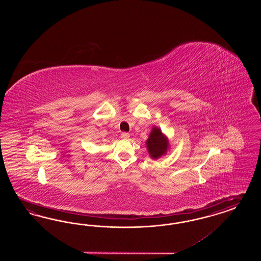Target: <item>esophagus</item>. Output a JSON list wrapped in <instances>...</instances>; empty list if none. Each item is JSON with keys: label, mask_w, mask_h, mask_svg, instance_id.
<instances>
[{"label": "esophagus", "mask_w": 261, "mask_h": 261, "mask_svg": "<svg viewBox=\"0 0 261 261\" xmlns=\"http://www.w3.org/2000/svg\"><path fill=\"white\" fill-rule=\"evenodd\" d=\"M129 137H130V135L128 134V133H121L120 135V138L122 139V140H128L129 139Z\"/></svg>", "instance_id": "34e87169"}]
</instances>
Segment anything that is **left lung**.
<instances>
[{
    "instance_id": "1",
    "label": "left lung",
    "mask_w": 261,
    "mask_h": 261,
    "mask_svg": "<svg viewBox=\"0 0 261 261\" xmlns=\"http://www.w3.org/2000/svg\"><path fill=\"white\" fill-rule=\"evenodd\" d=\"M145 144L148 154L153 160H157L166 155L170 147L168 138L157 126L152 128Z\"/></svg>"
}]
</instances>
